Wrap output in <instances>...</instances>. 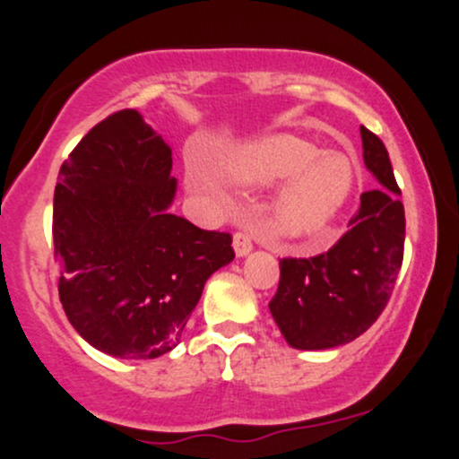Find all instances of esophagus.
Here are the masks:
<instances>
[{
  "label": "esophagus",
  "mask_w": 459,
  "mask_h": 459,
  "mask_svg": "<svg viewBox=\"0 0 459 459\" xmlns=\"http://www.w3.org/2000/svg\"><path fill=\"white\" fill-rule=\"evenodd\" d=\"M233 247H235V255L237 256H246L247 252L252 250V237L247 233H235L233 237Z\"/></svg>",
  "instance_id": "34e87169"
}]
</instances>
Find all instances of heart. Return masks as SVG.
Wrapping results in <instances>:
<instances>
[{"label": "heart", "mask_w": 459, "mask_h": 459, "mask_svg": "<svg viewBox=\"0 0 459 459\" xmlns=\"http://www.w3.org/2000/svg\"><path fill=\"white\" fill-rule=\"evenodd\" d=\"M226 172L246 187L284 181L270 204L272 229L282 239H313L328 230L354 187V166L345 155L321 152L293 135H265L241 146L226 161ZM187 181L196 192L220 196L207 170L192 168Z\"/></svg>", "instance_id": "1"}]
</instances>
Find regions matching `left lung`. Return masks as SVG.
Segmentation results:
<instances>
[{"instance_id": "1", "label": "left lung", "mask_w": 459, "mask_h": 459, "mask_svg": "<svg viewBox=\"0 0 459 459\" xmlns=\"http://www.w3.org/2000/svg\"><path fill=\"white\" fill-rule=\"evenodd\" d=\"M362 160L380 183L360 196L351 229L328 252L282 259L272 317L296 350H330L358 339L380 317L403 261L405 215L386 146L360 127Z\"/></svg>"}]
</instances>
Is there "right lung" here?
Here are the masks:
<instances>
[{
    "instance_id": "1",
    "label": "right lung",
    "mask_w": 459,
    "mask_h": 459,
    "mask_svg": "<svg viewBox=\"0 0 459 459\" xmlns=\"http://www.w3.org/2000/svg\"><path fill=\"white\" fill-rule=\"evenodd\" d=\"M172 149L135 109L83 135L54 194L57 291L73 328L105 354L175 350L207 278L235 259L233 237L170 213Z\"/></svg>"
}]
</instances>
